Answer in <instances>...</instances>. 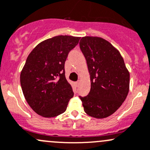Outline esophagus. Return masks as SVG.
<instances>
[{
  "label": "esophagus",
  "mask_w": 150,
  "mask_h": 150,
  "mask_svg": "<svg viewBox=\"0 0 150 150\" xmlns=\"http://www.w3.org/2000/svg\"><path fill=\"white\" fill-rule=\"evenodd\" d=\"M80 83V80H78V81H77L76 83H75V84H76V86H79Z\"/></svg>",
  "instance_id": "1"
}]
</instances>
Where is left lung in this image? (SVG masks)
Listing matches in <instances>:
<instances>
[{"label":"left lung","instance_id":"1","mask_svg":"<svg viewBox=\"0 0 150 150\" xmlns=\"http://www.w3.org/2000/svg\"><path fill=\"white\" fill-rule=\"evenodd\" d=\"M80 47L86 57L91 91L80 98L88 116L104 119L122 105L129 91L130 75L119 50L101 37H84Z\"/></svg>","mask_w":150,"mask_h":150}]
</instances>
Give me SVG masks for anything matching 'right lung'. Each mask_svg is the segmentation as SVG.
I'll list each match as a JSON object with an SVG mask.
<instances>
[{
    "label": "right lung",
    "mask_w": 150,
    "mask_h": 150,
    "mask_svg": "<svg viewBox=\"0 0 150 150\" xmlns=\"http://www.w3.org/2000/svg\"><path fill=\"white\" fill-rule=\"evenodd\" d=\"M80 37L56 36L40 42L28 56L20 75L23 96L37 114L52 118L64 113L73 97L64 62Z\"/></svg>",
    "instance_id": "1"
}]
</instances>
